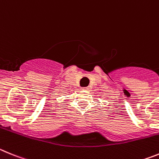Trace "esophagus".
Segmentation results:
<instances>
[{"instance_id": "esophagus-1", "label": "esophagus", "mask_w": 159, "mask_h": 159, "mask_svg": "<svg viewBox=\"0 0 159 159\" xmlns=\"http://www.w3.org/2000/svg\"><path fill=\"white\" fill-rule=\"evenodd\" d=\"M82 89H85V90H87V89H89V88H88V87H85V88H83Z\"/></svg>"}]
</instances>
